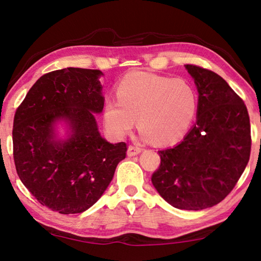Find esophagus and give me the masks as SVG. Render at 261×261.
<instances>
[{"mask_svg": "<svg viewBox=\"0 0 261 261\" xmlns=\"http://www.w3.org/2000/svg\"><path fill=\"white\" fill-rule=\"evenodd\" d=\"M140 152H141V148L138 146H129V148H127V156L129 157H134Z\"/></svg>", "mask_w": 261, "mask_h": 261, "instance_id": "1", "label": "esophagus"}]
</instances>
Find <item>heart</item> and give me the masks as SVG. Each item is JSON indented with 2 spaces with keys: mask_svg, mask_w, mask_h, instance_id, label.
Wrapping results in <instances>:
<instances>
[{
  "mask_svg": "<svg viewBox=\"0 0 261 261\" xmlns=\"http://www.w3.org/2000/svg\"><path fill=\"white\" fill-rule=\"evenodd\" d=\"M116 101L104 105V123L111 134L123 137L136 118L146 140L170 145L184 137L197 112V93L190 82L146 71H131L115 87Z\"/></svg>",
  "mask_w": 261,
  "mask_h": 261,
  "instance_id": "heart-1",
  "label": "heart"
}]
</instances>
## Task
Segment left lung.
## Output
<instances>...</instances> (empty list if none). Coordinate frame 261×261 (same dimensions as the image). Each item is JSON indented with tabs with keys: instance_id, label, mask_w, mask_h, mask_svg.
I'll use <instances>...</instances> for the list:
<instances>
[{
	"instance_id": "left-lung-1",
	"label": "left lung",
	"mask_w": 261,
	"mask_h": 261,
	"mask_svg": "<svg viewBox=\"0 0 261 261\" xmlns=\"http://www.w3.org/2000/svg\"><path fill=\"white\" fill-rule=\"evenodd\" d=\"M198 92L196 123L178 145L159 150L152 185L179 210L198 211L229 195L250 158V120L246 104L222 77L185 65Z\"/></svg>"
}]
</instances>
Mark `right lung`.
<instances>
[{"mask_svg":"<svg viewBox=\"0 0 261 261\" xmlns=\"http://www.w3.org/2000/svg\"><path fill=\"white\" fill-rule=\"evenodd\" d=\"M98 69L68 67L39 79L13 121L16 173L37 201L62 214L82 213L103 195L125 142L110 143L99 134L94 113L104 107ZM69 126L58 140L56 124Z\"/></svg>","mask_w":261,"mask_h":261,"instance_id":"obj_1","label":"right lung"}]
</instances>
